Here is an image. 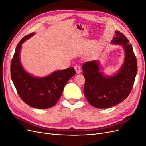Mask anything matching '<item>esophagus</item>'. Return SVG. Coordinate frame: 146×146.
I'll return each instance as SVG.
<instances>
[{"label": "esophagus", "instance_id": "1", "mask_svg": "<svg viewBox=\"0 0 146 146\" xmlns=\"http://www.w3.org/2000/svg\"><path fill=\"white\" fill-rule=\"evenodd\" d=\"M74 69H75V70H76V72L77 74H80V73L81 69H80V66H78V65L74 66Z\"/></svg>", "mask_w": 146, "mask_h": 146}]
</instances>
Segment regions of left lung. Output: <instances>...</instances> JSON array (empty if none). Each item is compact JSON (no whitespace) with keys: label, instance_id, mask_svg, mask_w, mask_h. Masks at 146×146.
I'll return each mask as SVG.
<instances>
[{"label":"left lung","instance_id":"1","mask_svg":"<svg viewBox=\"0 0 146 146\" xmlns=\"http://www.w3.org/2000/svg\"><path fill=\"white\" fill-rule=\"evenodd\" d=\"M114 32L111 44L122 46L124 51V60L120 69L111 76H107L102 71L99 60L89 61L82 66L85 78L84 94L88 102L97 108H110L124 100L130 93L138 71L131 44L119 31Z\"/></svg>","mask_w":146,"mask_h":146}]
</instances>
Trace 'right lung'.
<instances>
[{"label": "right lung", "mask_w": 146, "mask_h": 146, "mask_svg": "<svg viewBox=\"0 0 146 146\" xmlns=\"http://www.w3.org/2000/svg\"><path fill=\"white\" fill-rule=\"evenodd\" d=\"M35 33L21 39L16 47L11 64L12 81L21 99L35 108L52 107L63 93L64 87L69 79L76 74L74 68L55 70L44 77H35L27 72L21 64L20 53L22 44Z\"/></svg>", "instance_id": "add662e5"}]
</instances>
